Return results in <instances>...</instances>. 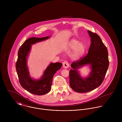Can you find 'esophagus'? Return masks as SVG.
Listing matches in <instances>:
<instances>
[{"instance_id":"1","label":"esophagus","mask_w":122,"mask_h":122,"mask_svg":"<svg viewBox=\"0 0 122 122\" xmlns=\"http://www.w3.org/2000/svg\"><path fill=\"white\" fill-rule=\"evenodd\" d=\"M63 67L65 69H68L69 67V64L67 61H64L63 63Z\"/></svg>"}]
</instances>
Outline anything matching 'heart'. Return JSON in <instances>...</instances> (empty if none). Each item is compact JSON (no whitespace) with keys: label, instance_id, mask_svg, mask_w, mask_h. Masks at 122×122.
<instances>
[{"label":"heart","instance_id":"obj_1","mask_svg":"<svg viewBox=\"0 0 122 122\" xmlns=\"http://www.w3.org/2000/svg\"><path fill=\"white\" fill-rule=\"evenodd\" d=\"M69 47L70 49H74L72 56L74 58H78L83 54L85 51V46L81 43L76 39H72L69 43Z\"/></svg>","mask_w":122,"mask_h":122}]
</instances>
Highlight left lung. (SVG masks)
Returning a JSON list of instances; mask_svg holds the SVG:
<instances>
[{
    "mask_svg": "<svg viewBox=\"0 0 122 122\" xmlns=\"http://www.w3.org/2000/svg\"><path fill=\"white\" fill-rule=\"evenodd\" d=\"M88 32L91 38L88 52L84 57L72 63L73 70L69 72L70 86L79 93L89 92L100 86L109 66L107 50L101 37L91 31L88 30ZM86 64H89L92 70L89 76L84 79L77 70Z\"/></svg>",
    "mask_w": 122,
    "mask_h": 122,
    "instance_id": "obj_1",
    "label": "left lung"
}]
</instances>
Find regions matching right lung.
I'll list each match as a JSON object with an SVG mask.
<instances>
[{
  "instance_id": "right-lung-1",
  "label": "right lung",
  "mask_w": 122,
  "mask_h": 122,
  "mask_svg": "<svg viewBox=\"0 0 122 122\" xmlns=\"http://www.w3.org/2000/svg\"><path fill=\"white\" fill-rule=\"evenodd\" d=\"M49 37V36L29 38L21 46L18 52L16 70L20 84L24 89L35 95H42L50 92L53 76L58 70L61 69L62 65L60 62L51 63L45 71L43 76L39 80H33L30 76L26 62L31 45L47 39Z\"/></svg>"
}]
</instances>
